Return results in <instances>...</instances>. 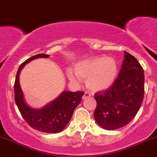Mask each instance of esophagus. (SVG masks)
<instances>
[{"mask_svg":"<svg viewBox=\"0 0 157 157\" xmlns=\"http://www.w3.org/2000/svg\"><path fill=\"white\" fill-rule=\"evenodd\" d=\"M90 93H88L87 92H85L84 93V94H83V99H87V98H90Z\"/></svg>","mask_w":157,"mask_h":157,"instance_id":"obj_1","label":"esophagus"}]
</instances>
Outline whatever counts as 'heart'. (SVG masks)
I'll return each instance as SVG.
<instances>
[{"mask_svg": "<svg viewBox=\"0 0 157 157\" xmlns=\"http://www.w3.org/2000/svg\"><path fill=\"white\" fill-rule=\"evenodd\" d=\"M75 72L68 70L67 72L71 83L78 85L80 79H86V85L90 91H103L110 87L116 80L118 65L113 58L94 57L77 63Z\"/></svg>", "mask_w": 157, "mask_h": 157, "instance_id": "heart-1", "label": "heart"}]
</instances>
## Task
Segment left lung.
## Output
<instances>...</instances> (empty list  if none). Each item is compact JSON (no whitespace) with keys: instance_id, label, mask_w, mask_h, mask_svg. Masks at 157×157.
Here are the masks:
<instances>
[{"instance_id":"1","label":"left lung","mask_w":157,"mask_h":157,"mask_svg":"<svg viewBox=\"0 0 157 157\" xmlns=\"http://www.w3.org/2000/svg\"><path fill=\"white\" fill-rule=\"evenodd\" d=\"M144 94L143 67L133 55L124 52L121 71L113 84L105 91L95 93V120L109 131L127 125L141 106Z\"/></svg>"}]
</instances>
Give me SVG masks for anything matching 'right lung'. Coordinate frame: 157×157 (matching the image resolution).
<instances>
[{"label": "right lung", "instance_id": "obj_1", "mask_svg": "<svg viewBox=\"0 0 157 157\" xmlns=\"http://www.w3.org/2000/svg\"><path fill=\"white\" fill-rule=\"evenodd\" d=\"M45 54H39L28 58L19 67L14 83L15 102L25 121L34 129L44 133L55 134L62 131L72 117L74 109L80 104L83 92L64 91L52 102L40 109H33L26 103L20 85V73L29 61L39 58H48Z\"/></svg>", "mask_w": 157, "mask_h": 157}]
</instances>
